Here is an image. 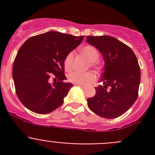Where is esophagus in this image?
<instances>
[{
  "mask_svg": "<svg viewBox=\"0 0 155 155\" xmlns=\"http://www.w3.org/2000/svg\"><path fill=\"white\" fill-rule=\"evenodd\" d=\"M77 86H79V87H82V88H84L85 87V85H83V84H76Z\"/></svg>",
  "mask_w": 155,
  "mask_h": 155,
  "instance_id": "34e87169",
  "label": "esophagus"
}]
</instances>
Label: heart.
<instances>
[{
    "label": "heart",
    "mask_w": 155,
    "mask_h": 155,
    "mask_svg": "<svg viewBox=\"0 0 155 155\" xmlns=\"http://www.w3.org/2000/svg\"><path fill=\"white\" fill-rule=\"evenodd\" d=\"M81 52L84 56H85L86 58L89 61V62L92 63L91 66L94 67V64L98 59H99V53L96 50V48H94L92 46H85L81 50ZM74 54L72 52L69 53L68 55L66 56L64 59V68L67 71L71 70V66H72V62H73ZM68 80L71 83L74 84H87L91 83L94 81V76L92 73H79V72H72L68 76Z\"/></svg>",
    "instance_id": "obj_1"
}]
</instances>
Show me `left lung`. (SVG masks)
Returning <instances> with one entry per match:
<instances>
[{
    "mask_svg": "<svg viewBox=\"0 0 155 155\" xmlns=\"http://www.w3.org/2000/svg\"><path fill=\"white\" fill-rule=\"evenodd\" d=\"M87 43L101 53L105 68L96 93L87 98L93 113L106 119L119 117L134 105L138 96L140 70L130 48L109 35L86 36Z\"/></svg>",
    "mask_w": 155,
    "mask_h": 155,
    "instance_id": "obj_1",
    "label": "left lung"
}]
</instances>
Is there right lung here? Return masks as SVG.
<instances>
[{
	"mask_svg": "<svg viewBox=\"0 0 155 155\" xmlns=\"http://www.w3.org/2000/svg\"><path fill=\"white\" fill-rule=\"evenodd\" d=\"M84 38L50 31L24 42L14 61L12 78L18 98L27 109L46 114L62 105L73 86L64 82V59Z\"/></svg>",
	"mask_w": 155,
	"mask_h": 155,
	"instance_id": "right-lung-1",
	"label": "right lung"
}]
</instances>
